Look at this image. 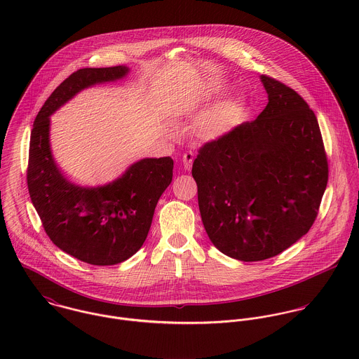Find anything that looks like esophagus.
<instances>
[{
  "instance_id": "esophagus-1",
  "label": "esophagus",
  "mask_w": 359,
  "mask_h": 359,
  "mask_svg": "<svg viewBox=\"0 0 359 359\" xmlns=\"http://www.w3.org/2000/svg\"><path fill=\"white\" fill-rule=\"evenodd\" d=\"M194 158H195V154H194V152H191V151L182 154V163H184V167H185L187 170H191L192 163H194Z\"/></svg>"
}]
</instances>
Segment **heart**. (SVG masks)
Returning <instances> with one entry per match:
<instances>
[{
  "label": "heart",
  "instance_id": "1",
  "mask_svg": "<svg viewBox=\"0 0 359 359\" xmlns=\"http://www.w3.org/2000/svg\"><path fill=\"white\" fill-rule=\"evenodd\" d=\"M228 83L221 77H208L202 80L187 101V107L192 111H201L205 106L225 94ZM243 103L236 95H228L212 103L201 114L198 131L205 140H217L228 134L241 117Z\"/></svg>",
  "mask_w": 359,
  "mask_h": 359
}]
</instances>
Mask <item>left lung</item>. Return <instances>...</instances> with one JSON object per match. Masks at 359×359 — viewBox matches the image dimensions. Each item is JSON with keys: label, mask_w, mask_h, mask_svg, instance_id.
Returning <instances> with one entry per match:
<instances>
[{"label": "left lung", "mask_w": 359, "mask_h": 359, "mask_svg": "<svg viewBox=\"0 0 359 359\" xmlns=\"http://www.w3.org/2000/svg\"><path fill=\"white\" fill-rule=\"evenodd\" d=\"M265 109L205 144L194 161L202 221L225 256H278L312 226L327 184L315 113L290 87L261 76Z\"/></svg>", "instance_id": "obj_1"}]
</instances>
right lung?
Listing matches in <instances>:
<instances>
[{
    "label": "right lung",
    "mask_w": 359,
    "mask_h": 359,
    "mask_svg": "<svg viewBox=\"0 0 359 359\" xmlns=\"http://www.w3.org/2000/svg\"><path fill=\"white\" fill-rule=\"evenodd\" d=\"M127 66L84 67L70 74L43 104L30 137L27 187L52 243L91 265L134 256L151 229L154 208L172 180L171 157H147L101 187H80L57 168L50 145L51 114L80 91L124 79Z\"/></svg>",
    "instance_id": "right-lung-1"
}]
</instances>
